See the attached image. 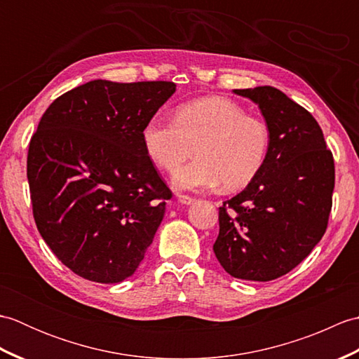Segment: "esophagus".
<instances>
[{"instance_id": "esophagus-1", "label": "esophagus", "mask_w": 359, "mask_h": 359, "mask_svg": "<svg viewBox=\"0 0 359 359\" xmlns=\"http://www.w3.org/2000/svg\"><path fill=\"white\" fill-rule=\"evenodd\" d=\"M196 199H193V197L189 196H179V203L182 205H191Z\"/></svg>"}]
</instances>
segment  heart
I'll list each match as a JSON object with an SVG mask.
<instances>
[{
    "label": "heart",
    "mask_w": 359,
    "mask_h": 359,
    "mask_svg": "<svg viewBox=\"0 0 359 359\" xmlns=\"http://www.w3.org/2000/svg\"><path fill=\"white\" fill-rule=\"evenodd\" d=\"M142 140L148 157L166 172L177 170L196 151L199 157L174 174L177 189H207L220 182L225 189H238L261 171L270 131L262 118L230 98L205 97L180 104L174 120L149 118Z\"/></svg>",
    "instance_id": "b5f03b06"
}]
</instances>
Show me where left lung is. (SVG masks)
<instances>
[{
    "label": "left lung",
    "mask_w": 359,
    "mask_h": 359,
    "mask_svg": "<svg viewBox=\"0 0 359 359\" xmlns=\"http://www.w3.org/2000/svg\"><path fill=\"white\" fill-rule=\"evenodd\" d=\"M255 102L270 131L266 158L243 191L219 208L212 245L233 278L266 282L306 259L329 224L334 162L313 116L279 89H234Z\"/></svg>",
    "instance_id": "8db88e82"
}]
</instances>
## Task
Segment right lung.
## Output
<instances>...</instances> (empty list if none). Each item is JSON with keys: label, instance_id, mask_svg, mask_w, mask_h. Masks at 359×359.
<instances>
[{"label": "right lung", "instance_id": "1", "mask_svg": "<svg viewBox=\"0 0 359 359\" xmlns=\"http://www.w3.org/2000/svg\"><path fill=\"white\" fill-rule=\"evenodd\" d=\"M174 93L172 81L94 80L43 114L27 152L34 219L52 253L79 276L125 280L152 243L171 191L142 131Z\"/></svg>", "mask_w": 359, "mask_h": 359}]
</instances>
